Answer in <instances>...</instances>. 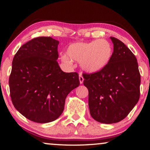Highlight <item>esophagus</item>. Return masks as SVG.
Listing matches in <instances>:
<instances>
[{"label": "esophagus", "mask_w": 150, "mask_h": 150, "mask_svg": "<svg viewBox=\"0 0 150 150\" xmlns=\"http://www.w3.org/2000/svg\"><path fill=\"white\" fill-rule=\"evenodd\" d=\"M79 79L80 83H81V84H82V83H83V81H84V78H83V77L82 73H80V74H79Z\"/></svg>", "instance_id": "34e87169"}]
</instances>
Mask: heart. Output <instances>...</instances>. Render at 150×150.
<instances>
[{"instance_id": "1", "label": "heart", "mask_w": 150, "mask_h": 150, "mask_svg": "<svg viewBox=\"0 0 150 150\" xmlns=\"http://www.w3.org/2000/svg\"><path fill=\"white\" fill-rule=\"evenodd\" d=\"M112 56V47L106 40H95L88 42H75L70 44L67 54L61 57L62 62L71 65L73 60L80 62V66L86 72L97 73L105 68Z\"/></svg>"}]
</instances>
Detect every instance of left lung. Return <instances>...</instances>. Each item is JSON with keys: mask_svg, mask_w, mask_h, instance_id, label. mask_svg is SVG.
<instances>
[{"mask_svg": "<svg viewBox=\"0 0 150 150\" xmlns=\"http://www.w3.org/2000/svg\"><path fill=\"white\" fill-rule=\"evenodd\" d=\"M110 39L114 51L107 66L97 73L83 75L91 115L104 124L118 122L128 116L139 100L141 82L135 55L120 40Z\"/></svg>", "mask_w": 150, "mask_h": 150, "instance_id": "left-lung-1", "label": "left lung"}]
</instances>
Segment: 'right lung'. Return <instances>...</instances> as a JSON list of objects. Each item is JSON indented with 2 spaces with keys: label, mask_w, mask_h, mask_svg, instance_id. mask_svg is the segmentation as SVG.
<instances>
[{
  "label": "right lung",
  "mask_w": 150,
  "mask_h": 150,
  "mask_svg": "<svg viewBox=\"0 0 150 150\" xmlns=\"http://www.w3.org/2000/svg\"><path fill=\"white\" fill-rule=\"evenodd\" d=\"M58 44L51 37L32 39L20 47L12 61L9 77L12 102L20 113L35 122L59 118L68 94L80 84L78 73L61 69Z\"/></svg>",
  "instance_id": "right-lung-1"
}]
</instances>
